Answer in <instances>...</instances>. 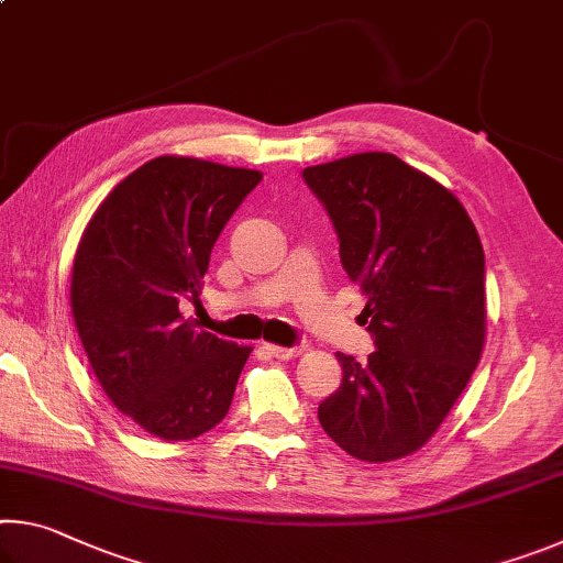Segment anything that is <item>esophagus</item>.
Wrapping results in <instances>:
<instances>
[{"mask_svg": "<svg viewBox=\"0 0 563 563\" xmlns=\"http://www.w3.org/2000/svg\"><path fill=\"white\" fill-rule=\"evenodd\" d=\"M265 352H268L271 357H278V360H292L300 355V347H280V345H271V342H265Z\"/></svg>", "mask_w": 563, "mask_h": 563, "instance_id": "obj_1", "label": "esophagus"}]
</instances>
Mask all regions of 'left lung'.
<instances>
[{"mask_svg":"<svg viewBox=\"0 0 563 563\" xmlns=\"http://www.w3.org/2000/svg\"><path fill=\"white\" fill-rule=\"evenodd\" d=\"M347 278L367 298L365 365L338 352L342 383L318 407L322 430L362 462H395L432 440L479 365L487 335L484 251L466 208L395 154L308 166Z\"/></svg>","mask_w":563,"mask_h":563,"instance_id":"left-lung-1","label":"left lung"}]
</instances>
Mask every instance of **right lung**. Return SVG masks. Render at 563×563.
<instances>
[{
	"mask_svg": "<svg viewBox=\"0 0 563 563\" xmlns=\"http://www.w3.org/2000/svg\"><path fill=\"white\" fill-rule=\"evenodd\" d=\"M263 174L158 156L113 186L76 245L69 302L93 375L119 412L166 442L221 422L253 347L184 320L213 243Z\"/></svg>",
	"mask_w": 563,
	"mask_h": 563,
	"instance_id": "obj_1",
	"label": "right lung"
}]
</instances>
